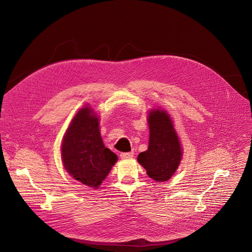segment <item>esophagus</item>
Instances as JSON below:
<instances>
[{
	"instance_id": "1",
	"label": "esophagus",
	"mask_w": 252,
	"mask_h": 252,
	"mask_svg": "<svg viewBox=\"0 0 252 252\" xmlns=\"http://www.w3.org/2000/svg\"><path fill=\"white\" fill-rule=\"evenodd\" d=\"M133 157V152H129V153H122L121 154V158L126 159V158H130Z\"/></svg>"
}]
</instances>
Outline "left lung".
Segmentation results:
<instances>
[{"mask_svg":"<svg viewBox=\"0 0 252 252\" xmlns=\"http://www.w3.org/2000/svg\"><path fill=\"white\" fill-rule=\"evenodd\" d=\"M150 140L148 151L140 153L137 161L157 182H166L174 174L183 157L181 142L169 115L153 110L148 118Z\"/></svg>","mask_w":252,"mask_h":252,"instance_id":"obj_1","label":"left lung"}]
</instances>
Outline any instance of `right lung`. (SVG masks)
<instances>
[{
	"label": "right lung",
	"instance_id": "1",
	"mask_svg": "<svg viewBox=\"0 0 252 252\" xmlns=\"http://www.w3.org/2000/svg\"><path fill=\"white\" fill-rule=\"evenodd\" d=\"M98 118L86 105L71 121L62 143V159L67 173L85 186L96 189L118 157L104 147Z\"/></svg>",
	"mask_w": 252,
	"mask_h": 252
}]
</instances>
